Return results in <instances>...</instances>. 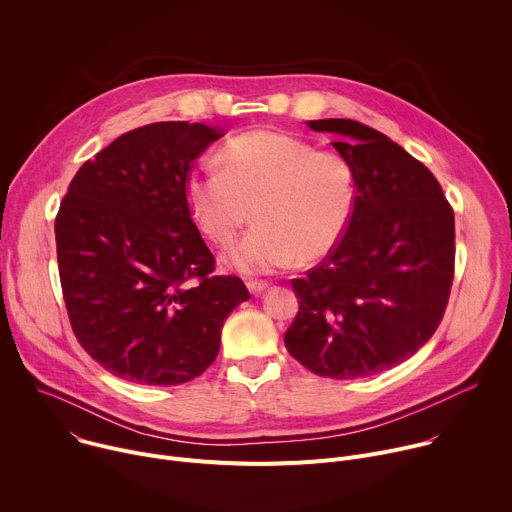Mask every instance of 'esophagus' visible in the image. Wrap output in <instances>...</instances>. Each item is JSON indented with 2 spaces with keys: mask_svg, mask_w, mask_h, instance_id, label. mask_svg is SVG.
<instances>
[{
  "mask_svg": "<svg viewBox=\"0 0 512 512\" xmlns=\"http://www.w3.org/2000/svg\"><path fill=\"white\" fill-rule=\"evenodd\" d=\"M247 287H249V291H251V294L253 296H259L261 294V291H265L267 287H269V283L267 281H247Z\"/></svg>",
  "mask_w": 512,
  "mask_h": 512,
  "instance_id": "obj_1",
  "label": "esophagus"
}]
</instances>
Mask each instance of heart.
<instances>
[{"label":"heart","mask_w":512,"mask_h":512,"mask_svg":"<svg viewBox=\"0 0 512 512\" xmlns=\"http://www.w3.org/2000/svg\"><path fill=\"white\" fill-rule=\"evenodd\" d=\"M194 223L229 247L253 208L257 227L227 255L241 273L261 275L312 261L336 247L356 198L352 164L338 152L273 129L233 137L223 162L204 158L186 180Z\"/></svg>","instance_id":"1"}]
</instances>
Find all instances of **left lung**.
<instances>
[{"label":"left lung","mask_w":512,"mask_h":512,"mask_svg":"<svg viewBox=\"0 0 512 512\" xmlns=\"http://www.w3.org/2000/svg\"><path fill=\"white\" fill-rule=\"evenodd\" d=\"M354 168L356 198L336 247L291 279L300 310L289 354L314 375L364 379L413 356L440 326L454 281V210L440 182L385 133L308 121Z\"/></svg>","instance_id":"1"}]
</instances>
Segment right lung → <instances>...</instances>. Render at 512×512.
<instances>
[{"instance_id":"add662e5","label":"right lung","mask_w":512,"mask_h":512,"mask_svg":"<svg viewBox=\"0 0 512 512\" xmlns=\"http://www.w3.org/2000/svg\"><path fill=\"white\" fill-rule=\"evenodd\" d=\"M221 135L186 121L127 131L81 166L60 202L56 257L72 332L129 383L200 377L227 316L249 300L239 277L212 273L186 198L194 160Z\"/></svg>"}]
</instances>
